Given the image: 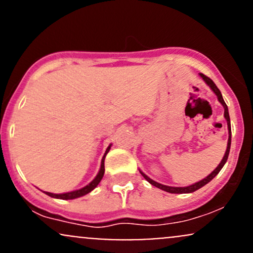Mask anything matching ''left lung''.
Returning <instances> with one entry per match:
<instances>
[{"label": "left lung", "mask_w": 253, "mask_h": 253, "mask_svg": "<svg viewBox=\"0 0 253 253\" xmlns=\"http://www.w3.org/2000/svg\"><path fill=\"white\" fill-rule=\"evenodd\" d=\"M200 76H201V77L203 78V81H205V82L207 83L208 85L211 86V89L213 90L214 92H215V95L217 96V100H219V102L221 103L222 106H223V108H225V118H226V120H227V126H228V132H229V135H228V143H227V150H226V153H225V156H223V158H222L221 163H220L219 165H217L216 169L214 170L213 172L211 173V175H208L207 177H206V178H203L202 181H200V182L195 183V184L189 185V187H184V188L168 187V185H163V184H161V183H157V182H155V181H153V179H151L150 177H147L146 175H145V173H143V172H141V171H140V173H141V175L144 176V178L146 179L147 182L151 183V184H152V185H155V187L159 188V189H162V190H164V191H168V193H171V194H187V193H193V191H195V190H197V189H200V188L203 187V185L207 184L208 182H211V179H213L214 177H215V176L217 175V173H219V171L222 169V167H223V165H225L226 162H227V158H228V155H229V149H231V121H229V114H228L227 104H226V103H225V101H223L221 92H220L219 88H217V86L215 85V83H214L213 81H211L210 77L206 76V75L200 74Z\"/></svg>", "instance_id": "left-lung-1"}]
</instances>
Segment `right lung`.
Returning a JSON list of instances; mask_svg holds the SVG:
<instances>
[{
	"label": "right lung",
	"instance_id": "obj_1",
	"mask_svg": "<svg viewBox=\"0 0 253 253\" xmlns=\"http://www.w3.org/2000/svg\"><path fill=\"white\" fill-rule=\"evenodd\" d=\"M110 150V146H108V149L106 150V153H104L103 158H102V162H101V169L98 171L97 176L95 177L94 179H92V182H90L86 187L82 188V189H78V190H75V191H70V193H65V194H52V193H46L48 196L51 197H54V199H62V200H72V199H77V197H81L83 195H85V194H88L91 191L92 189H95V188L97 187L98 183L101 182V179H102L103 177V173H104V158H106V155L108 153V151Z\"/></svg>",
	"mask_w": 253,
	"mask_h": 253
}]
</instances>
